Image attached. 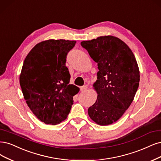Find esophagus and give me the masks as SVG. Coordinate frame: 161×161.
<instances>
[{
    "instance_id": "34e87169",
    "label": "esophagus",
    "mask_w": 161,
    "mask_h": 161,
    "mask_svg": "<svg viewBox=\"0 0 161 161\" xmlns=\"http://www.w3.org/2000/svg\"><path fill=\"white\" fill-rule=\"evenodd\" d=\"M86 88H87V86H86V85L82 86H80V91L81 92H84V91H85L86 90Z\"/></svg>"
}]
</instances>
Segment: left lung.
I'll return each instance as SVG.
<instances>
[{
  "label": "left lung",
  "instance_id": "8db88e82",
  "mask_svg": "<svg viewBox=\"0 0 161 161\" xmlns=\"http://www.w3.org/2000/svg\"><path fill=\"white\" fill-rule=\"evenodd\" d=\"M98 63L95 103L88 109L90 118L100 125L118 120L133 101L139 85L140 74L134 54L119 38L98 37L80 42Z\"/></svg>",
  "mask_w": 161,
  "mask_h": 161
}]
</instances>
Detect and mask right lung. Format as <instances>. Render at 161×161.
I'll return each instance as SVG.
<instances>
[{
  "label": "right lung",
  "instance_id": "obj_1",
  "mask_svg": "<svg viewBox=\"0 0 161 161\" xmlns=\"http://www.w3.org/2000/svg\"><path fill=\"white\" fill-rule=\"evenodd\" d=\"M75 41L48 40L37 44L25 59L20 85L28 106L47 125L61 123L73 104L79 88L69 85L66 57Z\"/></svg>",
  "mask_w": 161,
  "mask_h": 161
}]
</instances>
